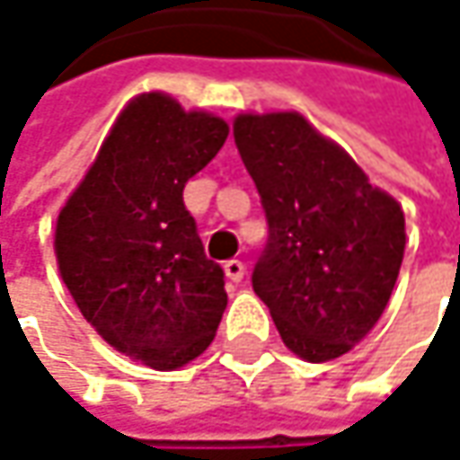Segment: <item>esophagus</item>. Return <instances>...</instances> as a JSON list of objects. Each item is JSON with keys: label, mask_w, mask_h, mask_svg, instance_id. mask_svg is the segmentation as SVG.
<instances>
[{"label": "esophagus", "mask_w": 460, "mask_h": 460, "mask_svg": "<svg viewBox=\"0 0 460 460\" xmlns=\"http://www.w3.org/2000/svg\"><path fill=\"white\" fill-rule=\"evenodd\" d=\"M224 270H226V279L234 281V284H239L244 279V262L242 260H226L224 262Z\"/></svg>", "instance_id": "34e87169"}]
</instances>
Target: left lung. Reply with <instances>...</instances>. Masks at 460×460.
Masks as SVG:
<instances>
[{
  "label": "left lung",
  "instance_id": "obj_1",
  "mask_svg": "<svg viewBox=\"0 0 460 460\" xmlns=\"http://www.w3.org/2000/svg\"><path fill=\"white\" fill-rule=\"evenodd\" d=\"M234 143L268 218L252 288L296 357L338 359L391 299L403 210L296 111L239 114Z\"/></svg>",
  "mask_w": 460,
  "mask_h": 460
}]
</instances>
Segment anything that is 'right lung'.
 Returning a JSON list of instances; mask_svg holds the SVG:
<instances>
[{"label":"right lung","instance_id":"1","mask_svg":"<svg viewBox=\"0 0 460 460\" xmlns=\"http://www.w3.org/2000/svg\"><path fill=\"white\" fill-rule=\"evenodd\" d=\"M229 124L172 95L132 98L57 218L62 281L117 351L176 369L200 357L226 310L224 270L205 257L181 192Z\"/></svg>","mask_w":460,"mask_h":460}]
</instances>
